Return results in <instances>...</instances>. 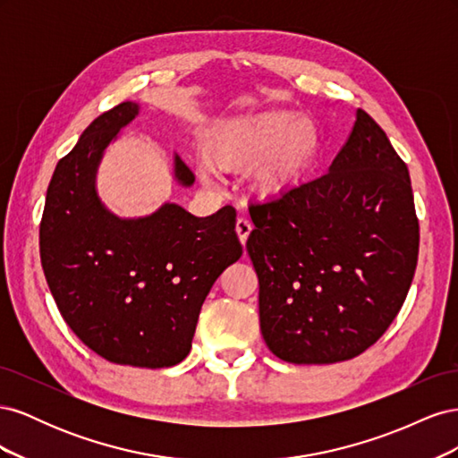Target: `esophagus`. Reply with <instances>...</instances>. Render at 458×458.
<instances>
[{
    "instance_id": "34e87169",
    "label": "esophagus",
    "mask_w": 458,
    "mask_h": 458,
    "mask_svg": "<svg viewBox=\"0 0 458 458\" xmlns=\"http://www.w3.org/2000/svg\"><path fill=\"white\" fill-rule=\"evenodd\" d=\"M234 231H237V234H239V241L242 244H246L248 234H250V231H252V224L246 217H239L237 219V225H234Z\"/></svg>"
}]
</instances>
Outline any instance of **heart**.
Returning <instances> with one entry per match:
<instances>
[{
	"label": "heart",
	"instance_id": "1",
	"mask_svg": "<svg viewBox=\"0 0 458 458\" xmlns=\"http://www.w3.org/2000/svg\"><path fill=\"white\" fill-rule=\"evenodd\" d=\"M321 150V135L306 116L269 108L212 122L202 133L200 152L210 168L224 174L250 172L256 195L276 199L298 187ZM204 183L214 174L202 168Z\"/></svg>",
	"mask_w": 458,
	"mask_h": 458
}]
</instances>
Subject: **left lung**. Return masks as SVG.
I'll use <instances>...</instances> for the list:
<instances>
[{
	"mask_svg": "<svg viewBox=\"0 0 458 458\" xmlns=\"http://www.w3.org/2000/svg\"><path fill=\"white\" fill-rule=\"evenodd\" d=\"M259 328L283 361H348L377 342L407 298L419 219L407 164L357 108L325 175L248 208Z\"/></svg>",
	"mask_w": 458,
	"mask_h": 458,
	"instance_id": "left-lung-1",
	"label": "left lung"
}]
</instances>
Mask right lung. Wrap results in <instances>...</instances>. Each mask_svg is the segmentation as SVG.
Wrapping results in <instances>:
<instances>
[{"label": "right lung", "instance_id": "add662e5", "mask_svg": "<svg viewBox=\"0 0 458 458\" xmlns=\"http://www.w3.org/2000/svg\"><path fill=\"white\" fill-rule=\"evenodd\" d=\"M140 114L126 101L95 118L59 160L39 225V256L51 294L74 335L116 365L162 369L191 352L199 313L217 276L242 256L237 212L197 217L164 202L143 217H120L97 195L106 147ZM174 177L195 175L177 155Z\"/></svg>", "mask_w": 458, "mask_h": 458}]
</instances>
